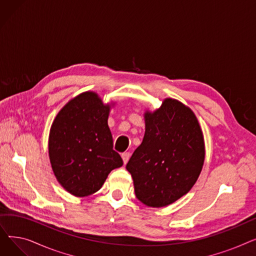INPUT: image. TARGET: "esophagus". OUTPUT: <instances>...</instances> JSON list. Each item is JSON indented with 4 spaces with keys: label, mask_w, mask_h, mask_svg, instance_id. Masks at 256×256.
Masks as SVG:
<instances>
[{
    "label": "esophagus",
    "mask_w": 256,
    "mask_h": 256,
    "mask_svg": "<svg viewBox=\"0 0 256 256\" xmlns=\"http://www.w3.org/2000/svg\"><path fill=\"white\" fill-rule=\"evenodd\" d=\"M121 156H122V160H124V164H126V163H128V160H130V154L126 152H124L122 154H121Z\"/></svg>",
    "instance_id": "esophagus-1"
}]
</instances>
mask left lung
<instances>
[{"label": "left lung", "instance_id": "obj_1", "mask_svg": "<svg viewBox=\"0 0 256 256\" xmlns=\"http://www.w3.org/2000/svg\"><path fill=\"white\" fill-rule=\"evenodd\" d=\"M204 162V141L191 109L167 98L145 113L141 145L126 164L136 197L147 206L173 204L191 190Z\"/></svg>", "mask_w": 256, "mask_h": 256}]
</instances>
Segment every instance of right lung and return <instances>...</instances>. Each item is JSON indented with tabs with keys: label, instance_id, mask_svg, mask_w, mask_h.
Segmentation results:
<instances>
[{
	"label": "right lung",
	"instance_id": "obj_1",
	"mask_svg": "<svg viewBox=\"0 0 256 256\" xmlns=\"http://www.w3.org/2000/svg\"><path fill=\"white\" fill-rule=\"evenodd\" d=\"M109 111L110 106H104L98 94L85 92L67 102L52 124V168L61 186L74 196L98 192L109 173L124 164L113 150Z\"/></svg>",
	"mask_w": 256,
	"mask_h": 256
}]
</instances>
